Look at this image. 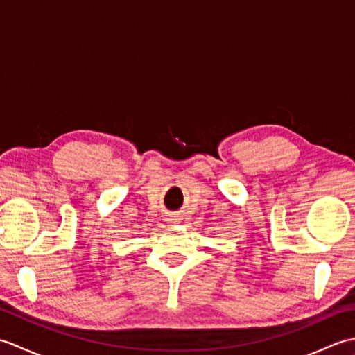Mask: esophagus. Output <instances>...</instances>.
I'll use <instances>...</instances> for the list:
<instances>
[{"label": "esophagus", "instance_id": "34e87169", "mask_svg": "<svg viewBox=\"0 0 355 355\" xmlns=\"http://www.w3.org/2000/svg\"><path fill=\"white\" fill-rule=\"evenodd\" d=\"M166 221H168V224H178L180 223V218H177V216H168V218H166Z\"/></svg>", "mask_w": 355, "mask_h": 355}]
</instances>
